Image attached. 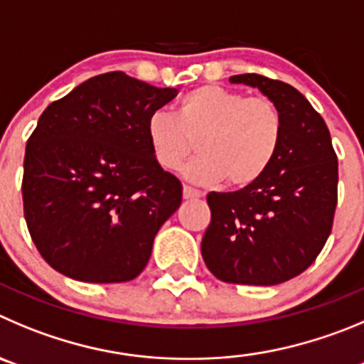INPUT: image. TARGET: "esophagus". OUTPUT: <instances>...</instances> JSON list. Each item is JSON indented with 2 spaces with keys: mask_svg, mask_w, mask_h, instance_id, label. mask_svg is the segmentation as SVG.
Returning <instances> with one entry per match:
<instances>
[{
  "mask_svg": "<svg viewBox=\"0 0 364 364\" xmlns=\"http://www.w3.org/2000/svg\"><path fill=\"white\" fill-rule=\"evenodd\" d=\"M203 193L199 190L192 188V186H183V198L185 199H196V198H201Z\"/></svg>",
  "mask_w": 364,
  "mask_h": 364,
  "instance_id": "obj_1",
  "label": "esophagus"
}]
</instances>
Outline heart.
<instances>
[{"mask_svg":"<svg viewBox=\"0 0 364 364\" xmlns=\"http://www.w3.org/2000/svg\"><path fill=\"white\" fill-rule=\"evenodd\" d=\"M282 114L273 100L220 86H201L181 98L178 113L158 109L147 120V140L159 166L176 171L198 144L199 156L185 166L186 179L232 186L259 181L282 141Z\"/></svg>","mask_w":364,"mask_h":364,"instance_id":"1","label":"heart"}]
</instances>
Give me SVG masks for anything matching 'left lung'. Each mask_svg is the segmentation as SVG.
Wrapping results in <instances>:
<instances>
[{
    "instance_id": "8db88e82",
    "label": "left lung",
    "mask_w": 364,
    "mask_h": 364,
    "mask_svg": "<svg viewBox=\"0 0 364 364\" xmlns=\"http://www.w3.org/2000/svg\"><path fill=\"white\" fill-rule=\"evenodd\" d=\"M230 82L259 87L280 109L284 129L259 181L206 196L212 220L203 260L228 284L277 285L304 273L331 235L338 156L323 118L293 86L257 73L233 75Z\"/></svg>"
}]
</instances>
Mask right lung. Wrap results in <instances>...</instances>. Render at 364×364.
I'll list each match as a JSON object with an SVG mask.
<instances>
[{"mask_svg": "<svg viewBox=\"0 0 364 364\" xmlns=\"http://www.w3.org/2000/svg\"><path fill=\"white\" fill-rule=\"evenodd\" d=\"M178 95L111 71L52 102L28 138L23 206L33 244L73 280L114 284L147 266L183 186L154 159L147 120Z\"/></svg>", "mask_w": 364, "mask_h": 364, "instance_id": "add662e5", "label": "right lung"}]
</instances>
